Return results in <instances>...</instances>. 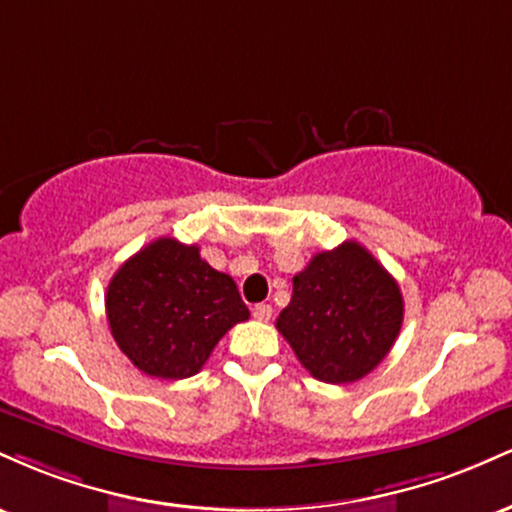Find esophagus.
I'll list each match as a JSON object with an SVG mask.
<instances>
[{
	"mask_svg": "<svg viewBox=\"0 0 512 512\" xmlns=\"http://www.w3.org/2000/svg\"><path fill=\"white\" fill-rule=\"evenodd\" d=\"M272 305L269 303H257L255 308H252V315H255V320H260V322H269L272 320Z\"/></svg>",
	"mask_w": 512,
	"mask_h": 512,
	"instance_id": "esophagus-1",
	"label": "esophagus"
}]
</instances>
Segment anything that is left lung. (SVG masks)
<instances>
[{
  "label": "left lung",
  "mask_w": 512,
  "mask_h": 512,
  "mask_svg": "<svg viewBox=\"0 0 512 512\" xmlns=\"http://www.w3.org/2000/svg\"><path fill=\"white\" fill-rule=\"evenodd\" d=\"M404 320L397 281L356 240L317 252L293 276L291 303L276 330L322 383L366 378L390 354Z\"/></svg>",
  "instance_id": "8db88e82"
}]
</instances>
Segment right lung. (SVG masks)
<instances>
[{
    "label": "right lung",
    "mask_w": 512,
    "mask_h": 512,
    "mask_svg": "<svg viewBox=\"0 0 512 512\" xmlns=\"http://www.w3.org/2000/svg\"><path fill=\"white\" fill-rule=\"evenodd\" d=\"M105 313L122 354L161 380L199 373L223 334L250 317L236 281L175 238L154 240L117 269Z\"/></svg>",
    "instance_id": "add662e5"
}]
</instances>
